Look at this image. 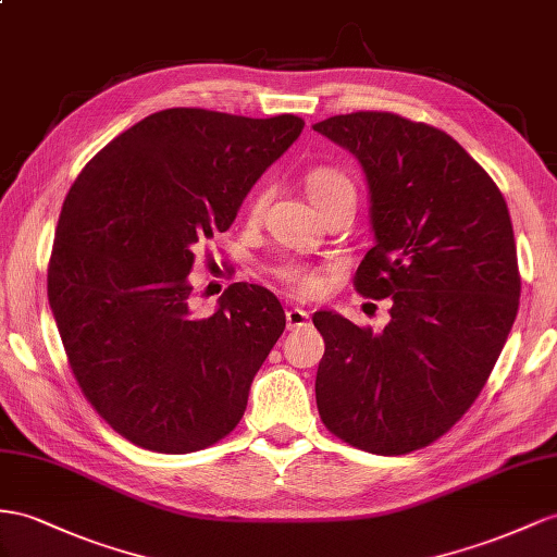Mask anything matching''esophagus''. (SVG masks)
<instances>
[{"mask_svg": "<svg viewBox=\"0 0 557 557\" xmlns=\"http://www.w3.org/2000/svg\"><path fill=\"white\" fill-rule=\"evenodd\" d=\"M310 320L308 312L304 308H289L287 310V326L289 330H301V326H306Z\"/></svg>", "mask_w": 557, "mask_h": 557, "instance_id": "esophagus-1", "label": "esophagus"}]
</instances>
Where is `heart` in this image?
Masks as SVG:
<instances>
[{"label": "heart", "mask_w": 557, "mask_h": 557, "mask_svg": "<svg viewBox=\"0 0 557 557\" xmlns=\"http://www.w3.org/2000/svg\"><path fill=\"white\" fill-rule=\"evenodd\" d=\"M306 190L312 199V205L320 209L341 195H348V193L355 195V185L344 171H338L334 166H315L306 174ZM265 202H268L265 190H256L247 205V216L251 221L259 219L265 209ZM273 275L282 287H287L296 296L308 298V296L320 294L322 289V277L315 273V270L301 263H294V261L282 263L273 268Z\"/></svg>", "instance_id": "1"}]
</instances>
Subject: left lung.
<instances>
[{
  "label": "left lung",
  "instance_id": "1",
  "mask_svg": "<svg viewBox=\"0 0 557 557\" xmlns=\"http://www.w3.org/2000/svg\"><path fill=\"white\" fill-rule=\"evenodd\" d=\"M350 150L369 185L376 245L355 289L393 298L381 334L336 312L315 397L348 445L397 456L431 445L487 383L518 315V251L506 199L449 134L393 112H350L312 126Z\"/></svg>",
  "mask_w": 557,
  "mask_h": 557
}]
</instances>
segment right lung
I'll use <instances>...</instances> for the list:
<instances>
[{
  "mask_svg": "<svg viewBox=\"0 0 557 557\" xmlns=\"http://www.w3.org/2000/svg\"><path fill=\"white\" fill-rule=\"evenodd\" d=\"M304 120L169 108L98 152L55 225L47 289L84 397L143 449L190 454L239 423L284 332L273 292L235 282L193 315L195 249L301 136Z\"/></svg>",
  "mask_w": 557,
  "mask_h": 557,
  "instance_id": "add662e5",
  "label": "right lung"
}]
</instances>
